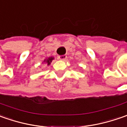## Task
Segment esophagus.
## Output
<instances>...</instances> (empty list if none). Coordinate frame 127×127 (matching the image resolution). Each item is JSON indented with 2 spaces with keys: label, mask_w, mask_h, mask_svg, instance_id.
<instances>
[{
  "label": "esophagus",
  "mask_w": 127,
  "mask_h": 127,
  "mask_svg": "<svg viewBox=\"0 0 127 127\" xmlns=\"http://www.w3.org/2000/svg\"><path fill=\"white\" fill-rule=\"evenodd\" d=\"M58 58L60 60H66V59H67V56L66 55H60V56H58Z\"/></svg>",
  "instance_id": "1"
}]
</instances>
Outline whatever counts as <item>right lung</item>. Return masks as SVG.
<instances>
[{
    "label": "right lung",
    "instance_id": "right-lung-1",
    "mask_svg": "<svg viewBox=\"0 0 127 127\" xmlns=\"http://www.w3.org/2000/svg\"><path fill=\"white\" fill-rule=\"evenodd\" d=\"M53 59H54V58H53V57H50V58L47 59H46V60H45L44 61H45L46 64H47V65H49V64H51V61H52Z\"/></svg>",
    "mask_w": 127,
    "mask_h": 127
}]
</instances>
